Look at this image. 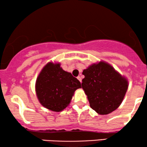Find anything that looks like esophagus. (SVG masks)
I'll list each match as a JSON object with an SVG mask.
<instances>
[{
	"instance_id": "obj_1",
	"label": "esophagus",
	"mask_w": 147,
	"mask_h": 147,
	"mask_svg": "<svg viewBox=\"0 0 147 147\" xmlns=\"http://www.w3.org/2000/svg\"><path fill=\"white\" fill-rule=\"evenodd\" d=\"M77 78H78V80H79V81H80V82H82V78H81V77H80V76H78V77H77Z\"/></svg>"
}]
</instances>
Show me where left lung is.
I'll list each match as a JSON object with an SVG mask.
<instances>
[{
	"mask_svg": "<svg viewBox=\"0 0 147 147\" xmlns=\"http://www.w3.org/2000/svg\"><path fill=\"white\" fill-rule=\"evenodd\" d=\"M82 74V88L94 111L107 115L119 108L129 86L125 76L102 61L90 65Z\"/></svg>",
	"mask_w": 147,
	"mask_h": 147,
	"instance_id": "left-lung-1",
	"label": "left lung"
}]
</instances>
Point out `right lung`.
Segmentation results:
<instances>
[{
	"mask_svg": "<svg viewBox=\"0 0 147 147\" xmlns=\"http://www.w3.org/2000/svg\"><path fill=\"white\" fill-rule=\"evenodd\" d=\"M81 88L77 78L61 67L59 63L49 62L42 68L35 83L38 100L43 107L61 112L71 102L74 92Z\"/></svg>",
	"mask_w": 147,
	"mask_h": 147,
	"instance_id": "right-lung-1",
	"label": "right lung"
}]
</instances>
